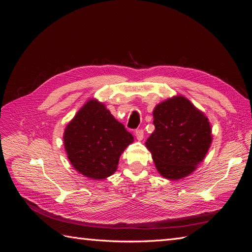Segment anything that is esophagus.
<instances>
[{
    "instance_id": "obj_1",
    "label": "esophagus",
    "mask_w": 252,
    "mask_h": 252,
    "mask_svg": "<svg viewBox=\"0 0 252 252\" xmlns=\"http://www.w3.org/2000/svg\"><path fill=\"white\" fill-rule=\"evenodd\" d=\"M135 136H136V140L138 141H142L144 138V131L142 129H139V130H135Z\"/></svg>"
}]
</instances>
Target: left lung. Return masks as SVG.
<instances>
[{"label": "left lung", "instance_id": "1", "mask_svg": "<svg viewBox=\"0 0 252 252\" xmlns=\"http://www.w3.org/2000/svg\"><path fill=\"white\" fill-rule=\"evenodd\" d=\"M155 131L145 143L158 172L177 181L192 173L203 162L212 142L205 113L187 97L174 95L154 109Z\"/></svg>", "mask_w": 252, "mask_h": 252}]
</instances>
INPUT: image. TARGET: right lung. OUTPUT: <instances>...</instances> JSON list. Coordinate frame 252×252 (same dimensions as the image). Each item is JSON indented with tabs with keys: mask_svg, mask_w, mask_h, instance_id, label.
<instances>
[{
	"mask_svg": "<svg viewBox=\"0 0 252 252\" xmlns=\"http://www.w3.org/2000/svg\"><path fill=\"white\" fill-rule=\"evenodd\" d=\"M63 139L73 168L93 180H103L116 172L121 155L133 142L124 125L94 97L67 124Z\"/></svg>",
	"mask_w": 252,
	"mask_h": 252,
	"instance_id": "add662e5",
	"label": "right lung"
}]
</instances>
